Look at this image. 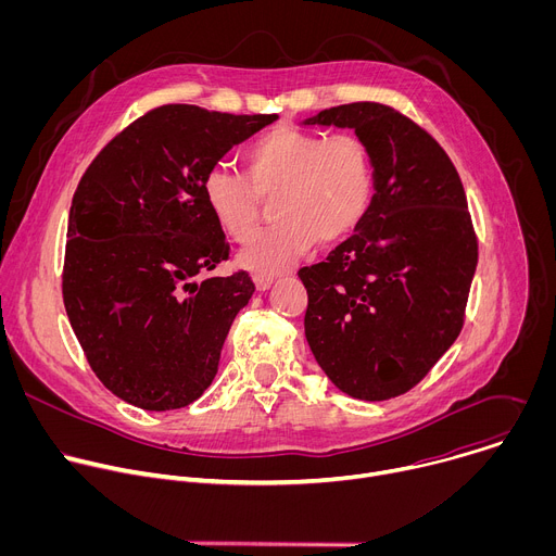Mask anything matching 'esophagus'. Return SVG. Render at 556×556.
<instances>
[{"instance_id": "obj_1", "label": "esophagus", "mask_w": 556, "mask_h": 556, "mask_svg": "<svg viewBox=\"0 0 556 556\" xmlns=\"http://www.w3.org/2000/svg\"><path fill=\"white\" fill-rule=\"evenodd\" d=\"M253 281H255V286H257V290H268L270 286H273V277L270 275H255L253 277Z\"/></svg>"}]
</instances>
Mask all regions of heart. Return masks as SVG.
Instances as JSON below:
<instances>
[{
    "mask_svg": "<svg viewBox=\"0 0 556 556\" xmlns=\"http://www.w3.org/2000/svg\"><path fill=\"white\" fill-rule=\"evenodd\" d=\"M244 178L213 167L202 193L215 224L232 242H249L273 202L277 224L260 232L240 255L257 275H275L309 251L314 242L337 244L363 222L374 195V163L365 140L352 131L321 136L277 127L242 153Z\"/></svg>",
    "mask_w": 556,
    "mask_h": 556,
    "instance_id": "heart-1",
    "label": "heart"
}]
</instances>
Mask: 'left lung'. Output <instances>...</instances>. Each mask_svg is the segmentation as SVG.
Masks as SVG:
<instances>
[{
	"label": "left lung",
	"mask_w": 556,
	"mask_h": 556,
	"mask_svg": "<svg viewBox=\"0 0 556 556\" xmlns=\"http://www.w3.org/2000/svg\"><path fill=\"white\" fill-rule=\"evenodd\" d=\"M305 125L352 127L374 163V198L343 244L299 277L305 339L352 399L416 387L459 337L478 235L459 174L440 142L382 103L324 110Z\"/></svg>",
	"instance_id": "obj_1"
}]
</instances>
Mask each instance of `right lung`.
<instances>
[{
  "label": "right lung",
  "instance_id": "1",
  "mask_svg": "<svg viewBox=\"0 0 556 556\" xmlns=\"http://www.w3.org/2000/svg\"><path fill=\"white\" fill-rule=\"evenodd\" d=\"M273 121L161 105L116 134L78 182L63 305L92 371L121 401L172 412L213 382L255 283L247 270L198 281L230 251L202 182L232 144Z\"/></svg>",
  "mask_w": 556,
  "mask_h": 556
}]
</instances>
